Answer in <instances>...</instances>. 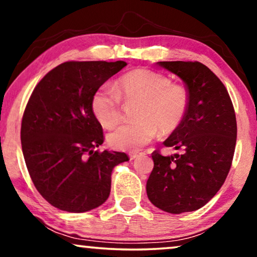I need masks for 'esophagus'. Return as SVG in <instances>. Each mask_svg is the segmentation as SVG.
<instances>
[{"mask_svg": "<svg viewBox=\"0 0 257 257\" xmlns=\"http://www.w3.org/2000/svg\"><path fill=\"white\" fill-rule=\"evenodd\" d=\"M139 156V153H137V151H132V153H129V157H130V160H135V158Z\"/></svg>", "mask_w": 257, "mask_h": 257, "instance_id": "obj_1", "label": "esophagus"}]
</instances>
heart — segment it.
<instances>
[{
  "label": "heart",
  "instance_id": "1",
  "mask_svg": "<svg viewBox=\"0 0 257 257\" xmlns=\"http://www.w3.org/2000/svg\"><path fill=\"white\" fill-rule=\"evenodd\" d=\"M121 96L140 101L137 121L124 123L108 135L117 150H137L151 142L158 130L163 135L176 132L189 109L190 97L183 85L149 68H136L122 75L116 87L103 84L92 97V110L103 127L111 128L122 120Z\"/></svg>",
  "mask_w": 257,
  "mask_h": 257
}]
</instances>
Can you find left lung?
I'll list each match as a JSON object with an SVG mask.
<instances>
[{"instance_id":"left-lung-1","label":"left lung","mask_w":257,"mask_h":257,"mask_svg":"<svg viewBox=\"0 0 257 257\" xmlns=\"http://www.w3.org/2000/svg\"><path fill=\"white\" fill-rule=\"evenodd\" d=\"M185 82L189 109L164 146L180 154L163 156L155 150L154 169L147 182L149 200L172 214L192 212L215 196L232 165L236 117L221 80L199 61H158Z\"/></svg>"}]
</instances>
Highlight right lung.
Instances as JSON below:
<instances>
[{"label": "right lung", "instance_id": "1", "mask_svg": "<svg viewBox=\"0 0 257 257\" xmlns=\"http://www.w3.org/2000/svg\"><path fill=\"white\" fill-rule=\"evenodd\" d=\"M125 65L66 61L38 82L28 101L21 127L25 164L41 196L61 211L82 213L102 205L113 169L129 161L124 153L95 150L104 137L92 110L96 89Z\"/></svg>", "mask_w": 257, "mask_h": 257}]
</instances>
